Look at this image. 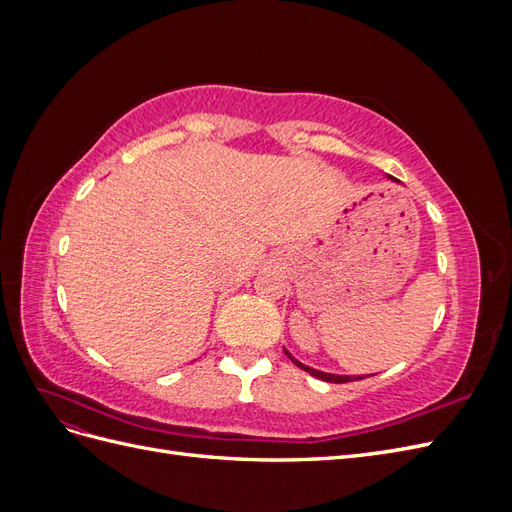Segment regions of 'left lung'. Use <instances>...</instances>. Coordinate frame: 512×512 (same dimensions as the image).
I'll return each mask as SVG.
<instances>
[{
  "label": "left lung",
  "mask_w": 512,
  "mask_h": 512,
  "mask_svg": "<svg viewBox=\"0 0 512 512\" xmlns=\"http://www.w3.org/2000/svg\"><path fill=\"white\" fill-rule=\"evenodd\" d=\"M389 179H393L391 175H386ZM284 352H286V356L288 359L297 365V367H301L303 371H307L309 376H314V378H318V380H324V382H335V384H342V382H352V380H363V378H367V376H339V374H327V371H320V369H314V367H309V365H303L301 361H297L294 359V356L284 348Z\"/></svg>",
  "instance_id": "left-lung-1"
}]
</instances>
